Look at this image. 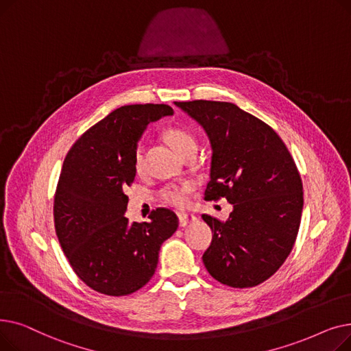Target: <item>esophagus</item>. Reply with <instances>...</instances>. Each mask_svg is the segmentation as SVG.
<instances>
[{"instance_id": "34e87169", "label": "esophagus", "mask_w": 351, "mask_h": 351, "mask_svg": "<svg viewBox=\"0 0 351 351\" xmlns=\"http://www.w3.org/2000/svg\"><path fill=\"white\" fill-rule=\"evenodd\" d=\"M178 216H179V225L182 228H185L186 225H189V223H192V222H195V220H196V216L195 215H189V213H179Z\"/></svg>"}]
</instances>
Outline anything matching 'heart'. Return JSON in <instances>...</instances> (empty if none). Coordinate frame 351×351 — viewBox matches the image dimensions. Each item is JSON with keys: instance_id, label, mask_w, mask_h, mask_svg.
<instances>
[{"instance_id": "obj_1", "label": "heart", "mask_w": 351, "mask_h": 351, "mask_svg": "<svg viewBox=\"0 0 351 351\" xmlns=\"http://www.w3.org/2000/svg\"><path fill=\"white\" fill-rule=\"evenodd\" d=\"M163 138L169 143V146L179 158H182L188 151L196 149L197 147L195 136L182 128L166 129ZM134 166L138 173L143 172L145 169V154H143L142 145H139L135 151ZM193 191H195V185L192 182L182 183V185L166 186L160 191V199L165 202V204L172 205L175 208H185L189 204V199Z\"/></svg>"}]
</instances>
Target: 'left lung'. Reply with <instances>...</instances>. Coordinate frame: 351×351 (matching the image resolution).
I'll use <instances>...</instances> for the list:
<instances>
[{"mask_svg": "<svg viewBox=\"0 0 351 351\" xmlns=\"http://www.w3.org/2000/svg\"><path fill=\"white\" fill-rule=\"evenodd\" d=\"M212 145L205 200L233 205L226 222L202 215L212 229L204 263L213 279L245 289L267 280L290 254L303 210V183L282 138L230 102H175Z\"/></svg>", "mask_w": 351, "mask_h": 351, "instance_id": "obj_1", "label": "left lung"}]
</instances>
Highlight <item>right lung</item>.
I'll return each instance as SVG.
<instances>
[{"label":"right lung","mask_w":351,"mask_h":351,"mask_svg":"<svg viewBox=\"0 0 351 351\" xmlns=\"http://www.w3.org/2000/svg\"><path fill=\"white\" fill-rule=\"evenodd\" d=\"M172 114L165 104L121 106L65 156L53 196L55 232L78 278L106 296H126L149 282L162 243L178 229V216L166 208L142 223H129L123 215V191L136 175V143L147 123Z\"/></svg>","instance_id":"obj_1"}]
</instances>
